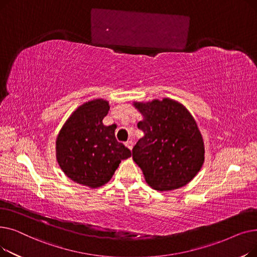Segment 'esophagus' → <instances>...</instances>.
Listing matches in <instances>:
<instances>
[{"instance_id": "34e87169", "label": "esophagus", "mask_w": 257, "mask_h": 257, "mask_svg": "<svg viewBox=\"0 0 257 257\" xmlns=\"http://www.w3.org/2000/svg\"><path fill=\"white\" fill-rule=\"evenodd\" d=\"M125 146L128 148V149L132 150V148H133V142L130 140V141H128V142L125 143Z\"/></svg>"}]
</instances>
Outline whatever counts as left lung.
I'll return each instance as SVG.
<instances>
[{"instance_id":"8db88e82","label":"left lung","mask_w":257,"mask_h":257,"mask_svg":"<svg viewBox=\"0 0 257 257\" xmlns=\"http://www.w3.org/2000/svg\"><path fill=\"white\" fill-rule=\"evenodd\" d=\"M145 133L132 149L146 182L156 191L177 190L192 181L204 163V142L195 118L179 102L164 98L133 102Z\"/></svg>"}]
</instances>
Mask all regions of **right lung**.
Instances as JSON below:
<instances>
[{
  "instance_id": "1",
  "label": "right lung",
  "mask_w": 257,
  "mask_h": 257,
  "mask_svg": "<svg viewBox=\"0 0 257 257\" xmlns=\"http://www.w3.org/2000/svg\"><path fill=\"white\" fill-rule=\"evenodd\" d=\"M109 103L94 99L81 106L66 119L56 140V158L62 172L74 182L91 188L109 181L120 160L131 151L115 140L114 126L103 118Z\"/></svg>"
}]
</instances>
